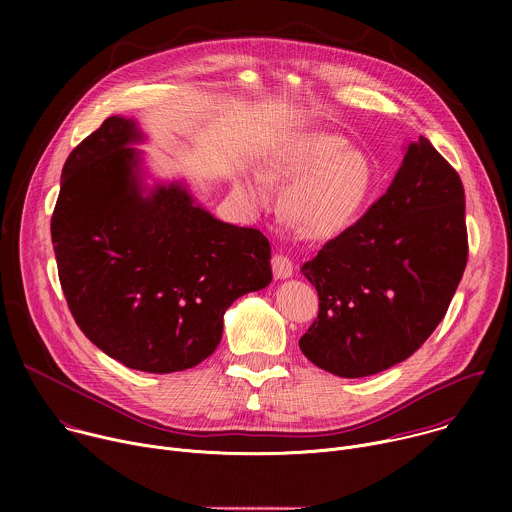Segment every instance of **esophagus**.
Wrapping results in <instances>:
<instances>
[{"label": "esophagus", "instance_id": "esophagus-1", "mask_svg": "<svg viewBox=\"0 0 512 512\" xmlns=\"http://www.w3.org/2000/svg\"><path fill=\"white\" fill-rule=\"evenodd\" d=\"M271 269L275 279H287L291 277V273H294V263H291L283 253H275L271 257Z\"/></svg>", "mask_w": 512, "mask_h": 512}]
</instances>
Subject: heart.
<instances>
[{
	"instance_id": "b5f03b06",
	"label": "heart",
	"mask_w": 512,
	"mask_h": 512,
	"mask_svg": "<svg viewBox=\"0 0 512 512\" xmlns=\"http://www.w3.org/2000/svg\"><path fill=\"white\" fill-rule=\"evenodd\" d=\"M266 182L288 184L281 214L287 227L306 241H330L348 231L367 206L375 188L371 158L334 133L314 131L285 143L265 158ZM241 192L251 204L269 198L267 184L243 178Z\"/></svg>"
}]
</instances>
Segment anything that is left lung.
I'll return each instance as SVG.
<instances>
[{"instance_id": "obj_1", "label": "left lung", "mask_w": 512, "mask_h": 512, "mask_svg": "<svg viewBox=\"0 0 512 512\" xmlns=\"http://www.w3.org/2000/svg\"><path fill=\"white\" fill-rule=\"evenodd\" d=\"M466 261L462 180L419 135L387 192L304 263L320 312L302 352L344 379L387 371L444 320Z\"/></svg>"}]
</instances>
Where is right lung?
Listing matches in <instances>:
<instances>
[{
  "instance_id": "add662e5",
  "label": "right lung",
  "mask_w": 512,
  "mask_h": 512,
  "mask_svg": "<svg viewBox=\"0 0 512 512\" xmlns=\"http://www.w3.org/2000/svg\"><path fill=\"white\" fill-rule=\"evenodd\" d=\"M137 123L107 117L64 162L52 214L72 318L107 356L143 373L208 358L229 306L271 281L257 229L218 221L182 182L145 192Z\"/></svg>"
}]
</instances>
